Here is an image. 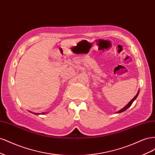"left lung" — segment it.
<instances>
[{
  "instance_id": "left-lung-1",
  "label": "left lung",
  "mask_w": 155,
  "mask_h": 155,
  "mask_svg": "<svg viewBox=\"0 0 155 155\" xmlns=\"http://www.w3.org/2000/svg\"><path fill=\"white\" fill-rule=\"evenodd\" d=\"M138 94H139V91H138V93L137 94V95H136L134 97H133V99H132V100H131V101H130V102L129 103V104H127V105L126 106H125L124 108H123V109H121V110H120L119 111H118V112H116V113H120V112H124V111H125V110H127V109H128V108L129 107H130V105H132V104H133V101L136 100V99H137V96H138Z\"/></svg>"
}]
</instances>
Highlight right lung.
Instances as JSON below:
<instances>
[{"label": "right lung", "instance_id": "1", "mask_svg": "<svg viewBox=\"0 0 155 155\" xmlns=\"http://www.w3.org/2000/svg\"><path fill=\"white\" fill-rule=\"evenodd\" d=\"M35 114H39V113H34ZM42 114H45V113H42Z\"/></svg>", "mask_w": 155, "mask_h": 155}]
</instances>
